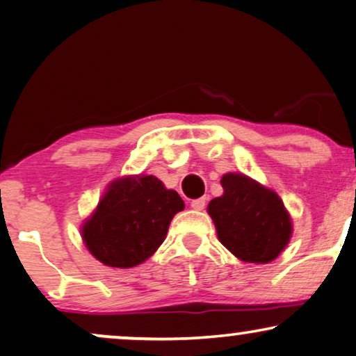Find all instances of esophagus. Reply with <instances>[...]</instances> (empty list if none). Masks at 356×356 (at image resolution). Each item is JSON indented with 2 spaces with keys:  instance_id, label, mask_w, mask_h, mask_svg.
Wrapping results in <instances>:
<instances>
[{
  "instance_id": "1",
  "label": "esophagus",
  "mask_w": 356,
  "mask_h": 356,
  "mask_svg": "<svg viewBox=\"0 0 356 356\" xmlns=\"http://www.w3.org/2000/svg\"><path fill=\"white\" fill-rule=\"evenodd\" d=\"M207 205V198L205 197H200V198H195V200H192L191 207L193 208V210H203Z\"/></svg>"
}]
</instances>
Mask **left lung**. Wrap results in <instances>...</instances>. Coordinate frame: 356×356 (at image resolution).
Masks as SVG:
<instances>
[{
	"label": "left lung",
	"mask_w": 356,
	"mask_h": 356,
	"mask_svg": "<svg viewBox=\"0 0 356 356\" xmlns=\"http://www.w3.org/2000/svg\"><path fill=\"white\" fill-rule=\"evenodd\" d=\"M221 186L225 193L208 205L218 239L244 262H272L291 236L280 197L243 174L222 175Z\"/></svg>",
	"instance_id": "left-lung-1"
}]
</instances>
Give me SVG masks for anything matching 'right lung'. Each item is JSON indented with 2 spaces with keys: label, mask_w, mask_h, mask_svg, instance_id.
Listing matches in <instances>:
<instances>
[{
  "label": "right lung",
  "mask_w": 356,
  "mask_h": 356,
  "mask_svg": "<svg viewBox=\"0 0 356 356\" xmlns=\"http://www.w3.org/2000/svg\"><path fill=\"white\" fill-rule=\"evenodd\" d=\"M181 210V195L154 175L120 179L111 184L84 225V244L108 267H135L163 244L170 220Z\"/></svg>",
  "instance_id": "add662e5"
}]
</instances>
